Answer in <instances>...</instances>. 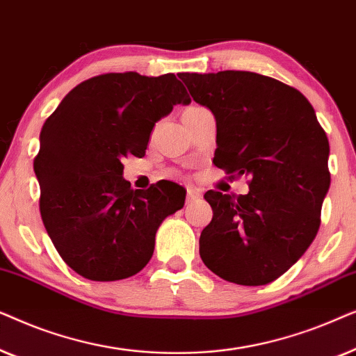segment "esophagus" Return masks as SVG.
<instances>
[{
    "instance_id": "34e87169",
    "label": "esophagus",
    "mask_w": 356,
    "mask_h": 356,
    "mask_svg": "<svg viewBox=\"0 0 356 356\" xmlns=\"http://www.w3.org/2000/svg\"><path fill=\"white\" fill-rule=\"evenodd\" d=\"M197 199H201V189L188 188V202L189 201H197Z\"/></svg>"
}]
</instances>
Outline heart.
I'll use <instances>...</instances> for the list:
<instances>
[{"label":"heart","instance_id":"obj_1","mask_svg":"<svg viewBox=\"0 0 356 356\" xmlns=\"http://www.w3.org/2000/svg\"><path fill=\"white\" fill-rule=\"evenodd\" d=\"M196 110H201V108H197V106H191V108H188L184 113H191V111H196Z\"/></svg>","mask_w":356,"mask_h":356}]
</instances>
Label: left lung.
I'll return each mask as SVG.
<instances>
[{"label":"left lung","instance_id":"obj_1","mask_svg":"<svg viewBox=\"0 0 356 356\" xmlns=\"http://www.w3.org/2000/svg\"><path fill=\"white\" fill-rule=\"evenodd\" d=\"M179 79L216 118V167L251 178L248 194H204L213 217L199 238L201 259L227 282L270 284L319 230L330 186L327 136L308 99L272 77L220 71Z\"/></svg>","mask_w":356,"mask_h":356}]
</instances>
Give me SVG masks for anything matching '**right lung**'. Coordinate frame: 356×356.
Masks as SVG:
<instances>
[{"label":"right lung","mask_w":356,"mask_h":356,"mask_svg":"<svg viewBox=\"0 0 356 356\" xmlns=\"http://www.w3.org/2000/svg\"><path fill=\"white\" fill-rule=\"evenodd\" d=\"M178 104L191 97L172 72H110L76 86L43 124L33 160L42 220L63 261L86 279L143 270L160 223L183 209V186L163 179L133 189L121 163L143 157L155 123Z\"/></svg>","instance_id":"1"}]
</instances>
